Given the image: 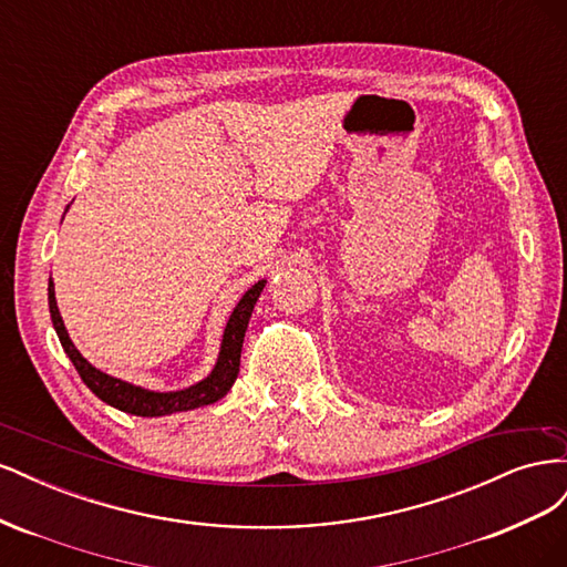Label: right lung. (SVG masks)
Returning <instances> with one entry per match:
<instances>
[{"label":"right lung","mask_w":567,"mask_h":567,"mask_svg":"<svg viewBox=\"0 0 567 567\" xmlns=\"http://www.w3.org/2000/svg\"><path fill=\"white\" fill-rule=\"evenodd\" d=\"M265 284L267 281H257L255 286H250L244 293V298L238 300V305L234 307V312L227 321L225 336H221V348H219L217 364L210 371L208 379H203L200 383L186 388V390H177V392H153V390H146V388H140V385H132L127 381L113 379V375L92 367L87 359H84L78 352V348L73 346V340L68 338V331H65L63 319L59 315V307H56L54 281H51V279H49V312H51V321H54V329H56L61 346H63L65 354L71 357V362L78 369L84 385H87L99 400H104L106 404H111L120 411H125V414L151 419V416L175 414V411L198 409V406L213 404V402L225 398V394L229 392V388L236 381L238 367H241L244 336H246V329H248L252 307H255L257 298H260Z\"/></svg>","instance_id":"right-lung-1"}]
</instances>
